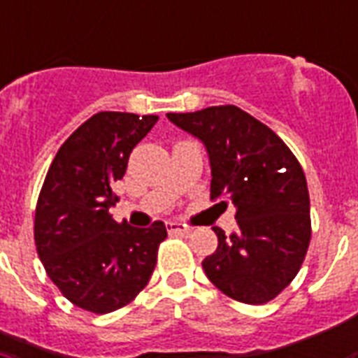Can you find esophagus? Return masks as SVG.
Here are the masks:
<instances>
[{
	"mask_svg": "<svg viewBox=\"0 0 358 358\" xmlns=\"http://www.w3.org/2000/svg\"><path fill=\"white\" fill-rule=\"evenodd\" d=\"M167 230H169V234H182V236L189 234V229H187L185 224L174 223V221H169Z\"/></svg>",
	"mask_w": 358,
	"mask_h": 358,
	"instance_id": "esophagus-1",
	"label": "esophagus"
}]
</instances>
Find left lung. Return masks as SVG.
<instances>
[{
    "label": "left lung",
    "mask_w": 358,
    "mask_h": 358,
    "mask_svg": "<svg viewBox=\"0 0 358 358\" xmlns=\"http://www.w3.org/2000/svg\"><path fill=\"white\" fill-rule=\"evenodd\" d=\"M167 117L206 146L210 199L236 206V232L213 229L219 243L202 262L206 277L239 303L275 299L299 273L312 236L310 196L297 157L271 128L236 106Z\"/></svg>",
    "instance_id": "obj_1"
}]
</instances>
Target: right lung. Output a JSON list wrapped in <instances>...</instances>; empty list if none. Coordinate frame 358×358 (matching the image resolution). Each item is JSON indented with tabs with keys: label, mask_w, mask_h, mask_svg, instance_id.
I'll list each match as a JSON object with an SVG mask.
<instances>
[{
	"label": "right lung",
	"mask_w": 358,
	"mask_h": 358,
	"mask_svg": "<svg viewBox=\"0 0 358 358\" xmlns=\"http://www.w3.org/2000/svg\"><path fill=\"white\" fill-rule=\"evenodd\" d=\"M156 115L100 111L85 120L53 157L35 212V245L48 277L87 312L119 310L139 295L167 238L162 221L148 229L119 224L109 208L113 184Z\"/></svg>",
	"instance_id": "1"
}]
</instances>
